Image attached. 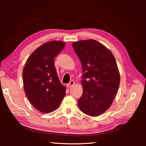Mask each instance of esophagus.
<instances>
[{"label":"esophagus","instance_id":"34e87169","mask_svg":"<svg viewBox=\"0 0 146 146\" xmlns=\"http://www.w3.org/2000/svg\"><path fill=\"white\" fill-rule=\"evenodd\" d=\"M75 84V82H74V81H70V82H69V83H68V85H67V87L68 88H70V87H71L72 86H73Z\"/></svg>","mask_w":146,"mask_h":146}]
</instances>
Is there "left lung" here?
I'll use <instances>...</instances> for the list:
<instances>
[{
    "instance_id": "1",
    "label": "left lung",
    "mask_w": 146,
    "mask_h": 146,
    "mask_svg": "<svg viewBox=\"0 0 146 146\" xmlns=\"http://www.w3.org/2000/svg\"><path fill=\"white\" fill-rule=\"evenodd\" d=\"M72 46L83 70L78 107L88 116H98L110 107L119 89L121 78L115 58L94 39L74 42Z\"/></svg>"
}]
</instances>
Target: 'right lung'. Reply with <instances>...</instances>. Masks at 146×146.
<instances>
[{
    "label": "right lung",
    "instance_id": "1",
    "mask_svg": "<svg viewBox=\"0 0 146 146\" xmlns=\"http://www.w3.org/2000/svg\"><path fill=\"white\" fill-rule=\"evenodd\" d=\"M65 42L52 41L33 51L23 71L25 93L30 103L39 111L48 113L58 108L66 95L54 66V58L62 50Z\"/></svg>",
    "mask_w": 146,
    "mask_h": 146
}]
</instances>
